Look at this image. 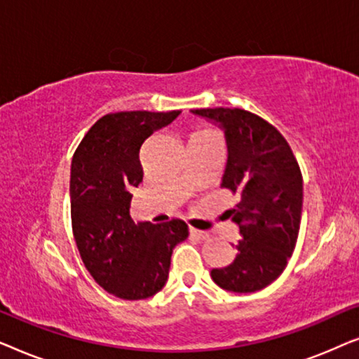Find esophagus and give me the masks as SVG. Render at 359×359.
I'll return each instance as SVG.
<instances>
[{
    "label": "esophagus",
    "instance_id": "34e87169",
    "mask_svg": "<svg viewBox=\"0 0 359 359\" xmlns=\"http://www.w3.org/2000/svg\"><path fill=\"white\" fill-rule=\"evenodd\" d=\"M189 233L193 235V237L199 238V240H205V238H209V233H208V232H204V230H198V229H193V227H191V229H189Z\"/></svg>",
    "mask_w": 359,
    "mask_h": 359
}]
</instances>
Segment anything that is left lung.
Returning <instances> with one entry per match:
<instances>
[{"mask_svg": "<svg viewBox=\"0 0 359 359\" xmlns=\"http://www.w3.org/2000/svg\"><path fill=\"white\" fill-rule=\"evenodd\" d=\"M224 130L229 158L222 188L237 194L229 210L238 225L237 257L210 271L225 291L255 292L286 268L296 247L302 214V175L291 147L276 127L238 107L194 109Z\"/></svg>", "mask_w": 359, "mask_h": 359, "instance_id": "obj_1", "label": "left lung"}]
</instances>
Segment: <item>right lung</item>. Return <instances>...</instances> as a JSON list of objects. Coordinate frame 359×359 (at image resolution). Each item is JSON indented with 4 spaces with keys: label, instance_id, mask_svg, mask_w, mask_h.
Wrapping results in <instances>:
<instances>
[{
    "label": "right lung",
    "instance_id": "obj_1",
    "mask_svg": "<svg viewBox=\"0 0 359 359\" xmlns=\"http://www.w3.org/2000/svg\"><path fill=\"white\" fill-rule=\"evenodd\" d=\"M180 111H124L102 116L72 160V227L93 279L112 296L139 301L166 284L171 253L188 238L181 219L165 224L130 217L132 188L144 178L140 147Z\"/></svg>",
    "mask_w": 359,
    "mask_h": 359
}]
</instances>
